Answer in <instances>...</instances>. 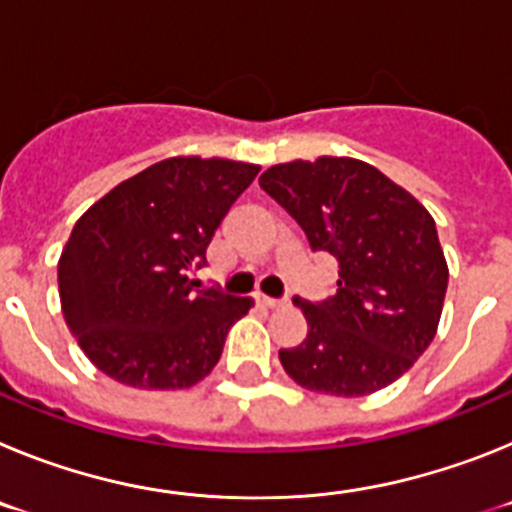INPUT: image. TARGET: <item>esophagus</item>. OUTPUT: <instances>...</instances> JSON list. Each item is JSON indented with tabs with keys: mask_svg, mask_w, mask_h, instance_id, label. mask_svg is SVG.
Masks as SVG:
<instances>
[{
	"mask_svg": "<svg viewBox=\"0 0 512 512\" xmlns=\"http://www.w3.org/2000/svg\"><path fill=\"white\" fill-rule=\"evenodd\" d=\"M256 300H259V305L269 307V310H277V307L284 305L282 300H274V297H266V295H259V297H256Z\"/></svg>",
	"mask_w": 512,
	"mask_h": 512,
	"instance_id": "1",
	"label": "esophagus"
}]
</instances>
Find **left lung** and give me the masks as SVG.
Masks as SVG:
<instances>
[{
	"label": "left lung",
	"instance_id": "8db88e82",
	"mask_svg": "<svg viewBox=\"0 0 512 512\" xmlns=\"http://www.w3.org/2000/svg\"><path fill=\"white\" fill-rule=\"evenodd\" d=\"M259 184L295 217L312 251L338 259L336 295L295 297L307 338L279 351L284 372L336 397L395 382L431 346L449 284L431 212L359 158L277 164Z\"/></svg>",
	"mask_w": 512,
	"mask_h": 512
}]
</instances>
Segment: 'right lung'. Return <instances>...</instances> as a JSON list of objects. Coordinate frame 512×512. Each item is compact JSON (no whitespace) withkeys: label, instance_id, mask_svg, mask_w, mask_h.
<instances>
[{"label":"right lung","instance_id":"obj_1","mask_svg":"<svg viewBox=\"0 0 512 512\" xmlns=\"http://www.w3.org/2000/svg\"><path fill=\"white\" fill-rule=\"evenodd\" d=\"M259 169L228 158H166L76 220L58 259V295L99 372L138 390H184L215 369L230 325L253 300L194 289L192 274Z\"/></svg>","mask_w":512,"mask_h":512}]
</instances>
